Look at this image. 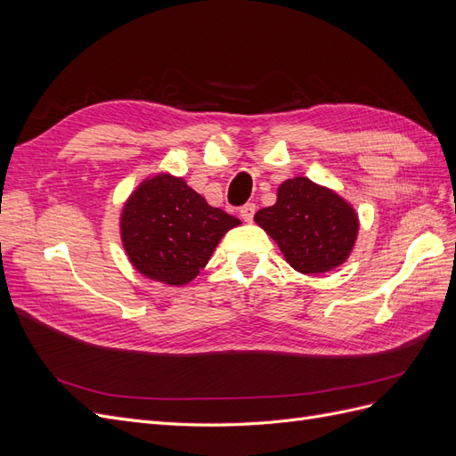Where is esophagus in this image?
I'll list each match as a JSON object with an SVG mask.
<instances>
[{"label":"esophagus","instance_id":"esophagus-1","mask_svg":"<svg viewBox=\"0 0 456 456\" xmlns=\"http://www.w3.org/2000/svg\"><path fill=\"white\" fill-rule=\"evenodd\" d=\"M255 211H256V207H255V203H245V205L241 207V211H240V215H241V218L245 220V223H253V216H255Z\"/></svg>","mask_w":456,"mask_h":456}]
</instances>
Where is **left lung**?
<instances>
[{"mask_svg":"<svg viewBox=\"0 0 456 456\" xmlns=\"http://www.w3.org/2000/svg\"><path fill=\"white\" fill-rule=\"evenodd\" d=\"M255 223L278 243L289 265L308 275L340 266L360 230L352 205L306 176L285 181L278 201L256 211Z\"/></svg>","mask_w":456,"mask_h":456,"instance_id":"left-lung-1","label":"left lung"}]
</instances>
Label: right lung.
Returning a JSON list of instances; mask_svg holds the SVG:
<instances>
[{
	"label": "right lung",
	"mask_w": 456,
	"mask_h": 456,
	"mask_svg": "<svg viewBox=\"0 0 456 456\" xmlns=\"http://www.w3.org/2000/svg\"><path fill=\"white\" fill-rule=\"evenodd\" d=\"M241 220L216 209L183 178H148L121 213V241L131 265L146 278L186 285L205 268L218 241Z\"/></svg>",
	"instance_id": "1"
}]
</instances>
